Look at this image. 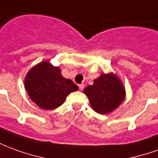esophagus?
<instances>
[{
	"instance_id": "1",
	"label": "esophagus",
	"mask_w": 158,
	"mask_h": 158,
	"mask_svg": "<svg viewBox=\"0 0 158 158\" xmlns=\"http://www.w3.org/2000/svg\"><path fill=\"white\" fill-rule=\"evenodd\" d=\"M84 87H85V85H83V84H81V85H79V88L80 90H82V89H84Z\"/></svg>"
}]
</instances>
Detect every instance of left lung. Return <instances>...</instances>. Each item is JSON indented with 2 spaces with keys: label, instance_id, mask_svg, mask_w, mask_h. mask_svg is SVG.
<instances>
[{
  "label": "left lung",
  "instance_id": "left-lung-1",
  "mask_svg": "<svg viewBox=\"0 0 158 158\" xmlns=\"http://www.w3.org/2000/svg\"><path fill=\"white\" fill-rule=\"evenodd\" d=\"M89 104L100 114H107L118 108L125 99L126 91L122 80L113 73H102L94 79L92 85L84 89Z\"/></svg>",
  "mask_w": 158,
  "mask_h": 158
}]
</instances>
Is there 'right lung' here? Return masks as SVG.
I'll list each match as a JSON object with an SVG mask.
<instances>
[{"label": "right lung", "mask_w": 158, "mask_h": 158, "mask_svg": "<svg viewBox=\"0 0 158 158\" xmlns=\"http://www.w3.org/2000/svg\"><path fill=\"white\" fill-rule=\"evenodd\" d=\"M59 67L48 60L39 62L30 69L24 79V88L29 98L45 110L57 108L63 104L67 96L79 87L71 79L62 77Z\"/></svg>", "instance_id": "add662e5"}]
</instances>
